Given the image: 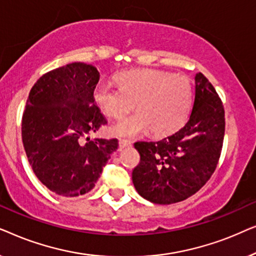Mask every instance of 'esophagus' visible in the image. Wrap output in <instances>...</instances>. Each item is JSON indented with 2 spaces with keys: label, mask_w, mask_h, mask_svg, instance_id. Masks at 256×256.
I'll return each instance as SVG.
<instances>
[{
  "label": "esophagus",
  "mask_w": 256,
  "mask_h": 256,
  "mask_svg": "<svg viewBox=\"0 0 256 256\" xmlns=\"http://www.w3.org/2000/svg\"><path fill=\"white\" fill-rule=\"evenodd\" d=\"M132 142L129 141V140H124V138H121L120 141H118V146H120V149H124V146H130Z\"/></svg>",
  "instance_id": "obj_1"
}]
</instances>
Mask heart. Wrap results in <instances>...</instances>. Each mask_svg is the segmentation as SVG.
I'll return each instance as SVG.
<instances>
[{
	"mask_svg": "<svg viewBox=\"0 0 256 256\" xmlns=\"http://www.w3.org/2000/svg\"><path fill=\"white\" fill-rule=\"evenodd\" d=\"M118 88L100 84L94 88V101L104 115L120 118L135 107L138 113L116 122L110 132L132 138L149 129L152 135L171 134L182 126L191 107L192 90L186 76L155 70L122 72L116 76Z\"/></svg>",
	"mask_w": 256,
	"mask_h": 256,
	"instance_id": "b5f03b06",
	"label": "heart"
}]
</instances>
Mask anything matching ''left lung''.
<instances>
[{
    "instance_id": "1",
    "label": "left lung",
    "mask_w": 256,
    "mask_h": 256,
    "mask_svg": "<svg viewBox=\"0 0 256 256\" xmlns=\"http://www.w3.org/2000/svg\"><path fill=\"white\" fill-rule=\"evenodd\" d=\"M194 99L188 121L160 141L134 143L140 163L132 170L136 191L155 204H174L204 186L219 162L225 110L208 79L196 74Z\"/></svg>"
}]
</instances>
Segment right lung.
I'll return each mask as SVG.
<instances>
[{"instance_id": "add662e5", "label": "right lung", "mask_w": 256, "mask_h": 256, "mask_svg": "<svg viewBox=\"0 0 256 256\" xmlns=\"http://www.w3.org/2000/svg\"><path fill=\"white\" fill-rule=\"evenodd\" d=\"M100 73L92 65L72 62L37 80L22 118V140L38 180L54 194L76 197L92 190L118 149L116 138L82 142L107 124L94 102Z\"/></svg>"}]
</instances>
